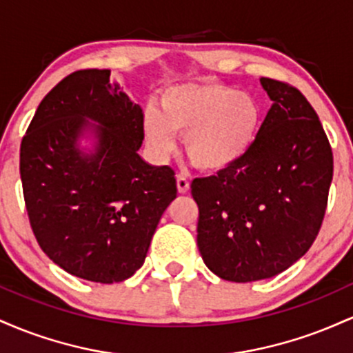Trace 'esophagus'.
<instances>
[{
	"label": "esophagus",
	"mask_w": 353,
	"mask_h": 353,
	"mask_svg": "<svg viewBox=\"0 0 353 353\" xmlns=\"http://www.w3.org/2000/svg\"><path fill=\"white\" fill-rule=\"evenodd\" d=\"M176 181H177V190H179L181 194H185L189 190V179L188 177L184 176V174H179V176L176 177Z\"/></svg>",
	"instance_id": "1"
}]
</instances>
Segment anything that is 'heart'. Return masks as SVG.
Segmentation results:
<instances>
[{
	"label": "heart",
	"instance_id": "heart-1",
	"mask_svg": "<svg viewBox=\"0 0 353 353\" xmlns=\"http://www.w3.org/2000/svg\"><path fill=\"white\" fill-rule=\"evenodd\" d=\"M261 123V108L247 92L217 83H190L165 89L161 111L149 108L144 134L159 156L184 134L188 159L201 171L230 168L249 152Z\"/></svg>",
	"mask_w": 353,
	"mask_h": 353
}]
</instances>
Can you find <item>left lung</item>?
<instances>
[{
    "label": "left lung",
    "mask_w": 353,
    "mask_h": 353,
    "mask_svg": "<svg viewBox=\"0 0 353 353\" xmlns=\"http://www.w3.org/2000/svg\"><path fill=\"white\" fill-rule=\"evenodd\" d=\"M274 101L239 163L190 184L199 208L197 247L229 282H255L289 269L314 244L334 156L317 112L283 81L261 78Z\"/></svg>",
    "instance_id": "left-lung-1"
}]
</instances>
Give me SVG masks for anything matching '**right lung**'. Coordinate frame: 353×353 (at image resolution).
<instances>
[{
    "instance_id": "add662e5",
    "label": "right lung",
    "mask_w": 353,
    "mask_h": 353,
    "mask_svg": "<svg viewBox=\"0 0 353 353\" xmlns=\"http://www.w3.org/2000/svg\"><path fill=\"white\" fill-rule=\"evenodd\" d=\"M109 70L71 72L44 96L19 149L30 225L61 269L91 282H123L144 264L159 219L176 199L169 165L137 154L144 112ZM94 119L99 149L84 157L75 141Z\"/></svg>"
}]
</instances>
